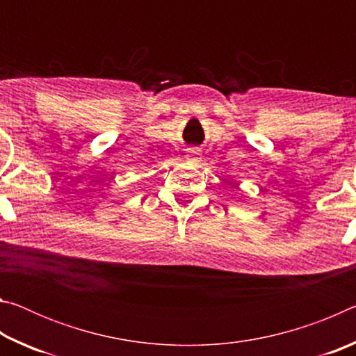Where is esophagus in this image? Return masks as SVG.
<instances>
[{"label": "esophagus", "mask_w": 356, "mask_h": 356, "mask_svg": "<svg viewBox=\"0 0 356 356\" xmlns=\"http://www.w3.org/2000/svg\"><path fill=\"white\" fill-rule=\"evenodd\" d=\"M197 155H200V154H197L196 150H190V154L186 155V159H188V160H197Z\"/></svg>", "instance_id": "esophagus-1"}]
</instances>
